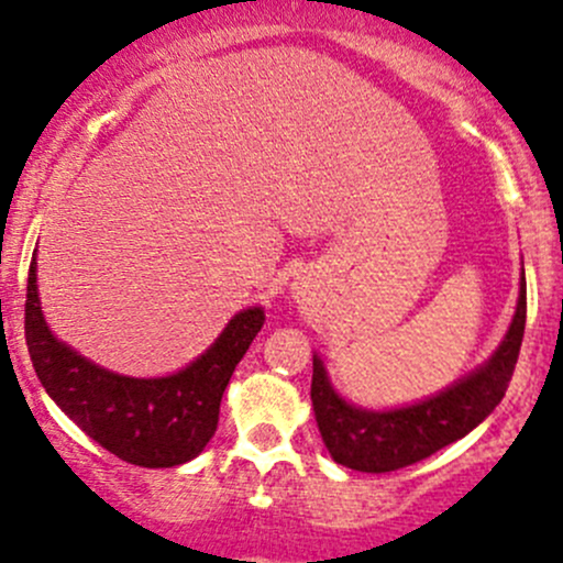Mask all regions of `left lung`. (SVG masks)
<instances>
[{
	"label": "left lung",
	"mask_w": 563,
	"mask_h": 563,
	"mask_svg": "<svg viewBox=\"0 0 563 563\" xmlns=\"http://www.w3.org/2000/svg\"><path fill=\"white\" fill-rule=\"evenodd\" d=\"M526 329V280L505 340L485 364L453 386L416 405L394 410H364L336 394L321 356H312V410L323 445L336 464L356 472H394L470 434L494 412L510 386Z\"/></svg>",
	"instance_id": "1"
}]
</instances>
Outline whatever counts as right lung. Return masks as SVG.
<instances>
[{
  "label": "right lung",
  "mask_w": 563,
  "mask_h": 563,
  "mask_svg": "<svg viewBox=\"0 0 563 563\" xmlns=\"http://www.w3.org/2000/svg\"><path fill=\"white\" fill-rule=\"evenodd\" d=\"M264 327L262 307L236 312L199 358L167 377H126L93 364L45 323L37 251L26 283V345L34 372L64 416L126 464L164 470L205 451L218 429L234 366Z\"/></svg>",
  "instance_id": "1"
}]
</instances>
